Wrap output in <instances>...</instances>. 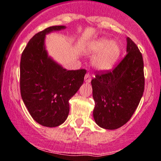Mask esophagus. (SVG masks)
<instances>
[{"label":"esophagus","mask_w":161,"mask_h":161,"mask_svg":"<svg viewBox=\"0 0 161 161\" xmlns=\"http://www.w3.org/2000/svg\"><path fill=\"white\" fill-rule=\"evenodd\" d=\"M91 80H92V78H91L90 74H86L85 77H84V81L86 83H90Z\"/></svg>","instance_id":"1"}]
</instances>
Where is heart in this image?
Wrapping results in <instances>:
<instances>
[{"mask_svg": "<svg viewBox=\"0 0 161 161\" xmlns=\"http://www.w3.org/2000/svg\"><path fill=\"white\" fill-rule=\"evenodd\" d=\"M87 51L94 56L92 65L96 69L108 71L113 68L122 53L119 44L106 37L93 40L87 46Z\"/></svg>", "mask_w": 161, "mask_h": 161, "instance_id": "obj_1", "label": "heart"}]
</instances>
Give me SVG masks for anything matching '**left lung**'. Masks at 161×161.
<instances>
[{
	"instance_id": "8db88e82",
	"label": "left lung",
	"mask_w": 161,
	"mask_h": 161,
	"mask_svg": "<svg viewBox=\"0 0 161 161\" xmlns=\"http://www.w3.org/2000/svg\"><path fill=\"white\" fill-rule=\"evenodd\" d=\"M126 56L112 71L92 80L93 116L98 126L116 130L130 119L144 91L143 60L137 46L126 38Z\"/></svg>"
}]
</instances>
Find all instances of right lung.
Instances as JSON below:
<instances>
[{"instance_id": "right-lung-1", "label": "right lung", "mask_w": 161, "mask_h": 161, "mask_svg": "<svg viewBox=\"0 0 161 161\" xmlns=\"http://www.w3.org/2000/svg\"><path fill=\"white\" fill-rule=\"evenodd\" d=\"M51 26L35 35L21 54V95L36 122L46 127L64 123L69 115V101L84 83L85 69L67 70L48 54L46 36L66 29Z\"/></svg>"}]
</instances>
